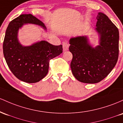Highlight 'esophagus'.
I'll return each instance as SVG.
<instances>
[{"mask_svg":"<svg viewBox=\"0 0 123 123\" xmlns=\"http://www.w3.org/2000/svg\"><path fill=\"white\" fill-rule=\"evenodd\" d=\"M68 48H69V44L67 43V42H63V50L64 51L67 50L68 49Z\"/></svg>","mask_w":123,"mask_h":123,"instance_id":"1","label":"esophagus"}]
</instances>
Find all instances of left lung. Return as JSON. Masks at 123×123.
I'll use <instances>...</instances> for the list:
<instances>
[{
    "label": "left lung",
    "mask_w": 123,
    "mask_h": 123,
    "mask_svg": "<svg viewBox=\"0 0 123 123\" xmlns=\"http://www.w3.org/2000/svg\"><path fill=\"white\" fill-rule=\"evenodd\" d=\"M96 30L100 36V45L92 48L86 37L71 38L69 50L73 54L70 67L77 80L95 84L104 79L116 64L118 57L119 32L106 15L99 13Z\"/></svg>",
    "instance_id": "8db88e82"
}]
</instances>
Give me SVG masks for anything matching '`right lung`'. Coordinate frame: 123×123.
I'll use <instances>...</instances> for the list:
<instances>
[{
	"label": "right lung",
	"instance_id": "obj_1",
	"mask_svg": "<svg viewBox=\"0 0 123 123\" xmlns=\"http://www.w3.org/2000/svg\"><path fill=\"white\" fill-rule=\"evenodd\" d=\"M26 23L39 25L46 29L43 23L33 15L21 14L9 23L3 50L7 64L14 75L22 81L35 83L47 75L49 61L61 54L63 47L45 41L30 46H23L18 41L17 33L18 29Z\"/></svg>",
	"mask_w": 123,
	"mask_h": 123
}]
</instances>
